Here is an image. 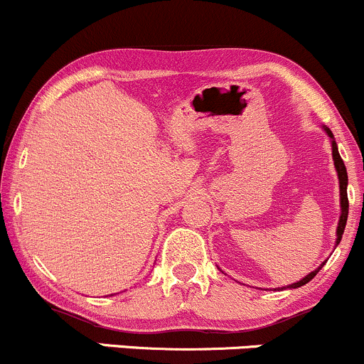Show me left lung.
<instances>
[{
  "label": "left lung",
  "instance_id": "left-lung-1",
  "mask_svg": "<svg viewBox=\"0 0 364 364\" xmlns=\"http://www.w3.org/2000/svg\"><path fill=\"white\" fill-rule=\"evenodd\" d=\"M324 131L328 132V136L333 139V134H331L330 129H324ZM331 148H333V160H335V167H336V172H338V181H340V204H342V214H340V221H338V228H336V244L342 240V235H343V230H346V223H347V214H349V198H347V169H346V164H343L342 156H340L338 153V148H336V143L333 141L331 143ZM324 265V263H323ZM321 265V267H323ZM321 267L317 270H314V272H311L307 275V277H304L301 281L298 282H293L289 288H300V286L307 284L311 279L316 277V274L319 272Z\"/></svg>",
  "mask_w": 364,
  "mask_h": 364
}]
</instances>
